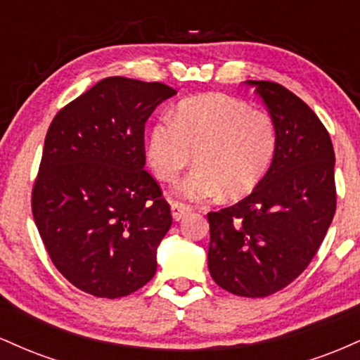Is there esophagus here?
<instances>
[{
  "instance_id": "1",
  "label": "esophagus",
  "mask_w": 360,
  "mask_h": 360,
  "mask_svg": "<svg viewBox=\"0 0 360 360\" xmlns=\"http://www.w3.org/2000/svg\"><path fill=\"white\" fill-rule=\"evenodd\" d=\"M171 210H172V218L174 220H181V218L184 217V214H188L189 212H191V206L183 203V201H176L172 200L171 201Z\"/></svg>"
}]
</instances>
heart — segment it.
<instances>
[{
	"instance_id": "heart-1",
	"label": "heart",
	"mask_w": 360,
	"mask_h": 360,
	"mask_svg": "<svg viewBox=\"0 0 360 360\" xmlns=\"http://www.w3.org/2000/svg\"><path fill=\"white\" fill-rule=\"evenodd\" d=\"M278 125L269 111L223 94L189 98L152 127L147 159L160 181H174L191 164L196 169L179 184L191 200L223 193L230 200L257 188L278 152Z\"/></svg>"
}]
</instances>
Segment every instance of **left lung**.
Masks as SVG:
<instances>
[{
	"mask_svg": "<svg viewBox=\"0 0 360 360\" xmlns=\"http://www.w3.org/2000/svg\"><path fill=\"white\" fill-rule=\"evenodd\" d=\"M278 125V152L257 188L210 212L208 269L237 296L266 298L291 284L320 249L337 208L335 152L320 118L272 81H247Z\"/></svg>",
	"mask_w": 360,
	"mask_h": 360,
	"instance_id": "8db88e82",
	"label": "left lung"
}]
</instances>
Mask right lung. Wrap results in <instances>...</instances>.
Here are the masks:
<instances>
[{
	"instance_id": "right-lung-1",
	"label": "right lung",
	"mask_w": 360,
	"mask_h": 360,
	"mask_svg": "<svg viewBox=\"0 0 360 360\" xmlns=\"http://www.w3.org/2000/svg\"><path fill=\"white\" fill-rule=\"evenodd\" d=\"M174 94L164 82L106 77L49 127L32 213L53 266L88 295L122 298L154 278L172 214L143 167V131Z\"/></svg>"
}]
</instances>
